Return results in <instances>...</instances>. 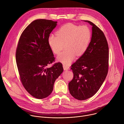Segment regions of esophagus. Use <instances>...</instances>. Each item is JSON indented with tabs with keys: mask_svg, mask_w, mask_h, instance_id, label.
<instances>
[{
	"mask_svg": "<svg viewBox=\"0 0 124 124\" xmlns=\"http://www.w3.org/2000/svg\"><path fill=\"white\" fill-rule=\"evenodd\" d=\"M63 67L64 70H69V69H70L69 66H67V65H64L63 66Z\"/></svg>",
	"mask_w": 124,
	"mask_h": 124,
	"instance_id": "obj_1",
	"label": "esophagus"
}]
</instances>
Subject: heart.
Segmentation results:
<instances>
[{"mask_svg": "<svg viewBox=\"0 0 124 124\" xmlns=\"http://www.w3.org/2000/svg\"><path fill=\"white\" fill-rule=\"evenodd\" d=\"M91 38L92 32L88 26L68 23L60 27L56 32V35H50L48 44L52 51L56 55L60 54L65 46V50L57 60L68 66L76 55L79 57L85 54Z\"/></svg>", "mask_w": 124, "mask_h": 124, "instance_id": "heart-1", "label": "heart"}]
</instances>
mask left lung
Segmentation results:
<instances>
[{
    "label": "left lung",
    "mask_w": 124,
    "mask_h": 124,
    "mask_svg": "<svg viewBox=\"0 0 124 124\" xmlns=\"http://www.w3.org/2000/svg\"><path fill=\"white\" fill-rule=\"evenodd\" d=\"M84 21L92 26L91 42L85 54L72 65L74 78L69 83L70 94L78 100L94 96L104 82L108 70V46L105 35L93 23Z\"/></svg>",
    "instance_id": "8db88e82"
}]
</instances>
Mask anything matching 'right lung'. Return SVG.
<instances>
[{
	"label": "right lung",
	"instance_id": "1",
	"mask_svg": "<svg viewBox=\"0 0 124 124\" xmlns=\"http://www.w3.org/2000/svg\"><path fill=\"white\" fill-rule=\"evenodd\" d=\"M57 22L39 19L29 24L22 33L16 53V60L21 82L33 97L42 99L54 89L56 78L63 71L62 64L56 63L48 44L49 34Z\"/></svg>",
	"mask_w": 124,
	"mask_h": 124
}]
</instances>
